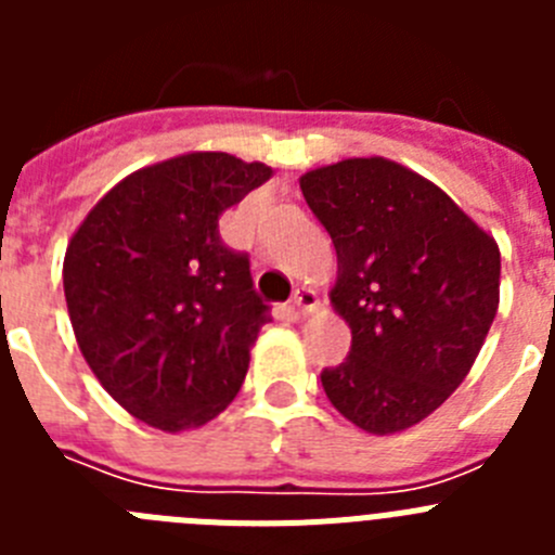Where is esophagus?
I'll return each mask as SVG.
<instances>
[{
    "mask_svg": "<svg viewBox=\"0 0 555 555\" xmlns=\"http://www.w3.org/2000/svg\"><path fill=\"white\" fill-rule=\"evenodd\" d=\"M292 306L294 311H297V317H306V313L320 311V297H317V292H311V288H297Z\"/></svg>",
    "mask_w": 555,
    "mask_h": 555,
    "instance_id": "34e87169",
    "label": "esophagus"
}]
</instances>
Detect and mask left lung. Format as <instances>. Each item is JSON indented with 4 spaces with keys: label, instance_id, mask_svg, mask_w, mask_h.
Wrapping results in <instances>:
<instances>
[{
    "label": "left lung",
    "instance_id": "obj_1",
    "mask_svg": "<svg viewBox=\"0 0 555 555\" xmlns=\"http://www.w3.org/2000/svg\"><path fill=\"white\" fill-rule=\"evenodd\" d=\"M336 247L333 311L350 356L322 372L327 400L375 436L414 428L473 370L500 302V247L428 178L347 158L300 178Z\"/></svg>",
    "mask_w": 555,
    "mask_h": 555
}]
</instances>
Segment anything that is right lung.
<instances>
[{
	"instance_id": "1",
	"label": "right lung",
	"mask_w": 555,
	"mask_h": 555,
	"mask_svg": "<svg viewBox=\"0 0 555 555\" xmlns=\"http://www.w3.org/2000/svg\"><path fill=\"white\" fill-rule=\"evenodd\" d=\"M269 178L228 152L175 155L119 180L68 242L63 292L82 358L152 428H203L242 389L269 306L219 217Z\"/></svg>"
}]
</instances>
